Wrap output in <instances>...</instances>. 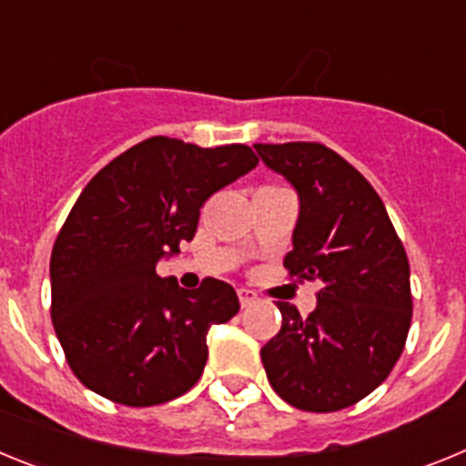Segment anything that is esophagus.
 <instances>
[{
	"instance_id": "obj_1",
	"label": "esophagus",
	"mask_w": 466,
	"mask_h": 466,
	"mask_svg": "<svg viewBox=\"0 0 466 466\" xmlns=\"http://www.w3.org/2000/svg\"><path fill=\"white\" fill-rule=\"evenodd\" d=\"M238 299H240V306L247 308V306H252V303H257L258 296L254 294L252 289H238Z\"/></svg>"
}]
</instances>
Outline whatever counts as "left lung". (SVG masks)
<instances>
[{"instance_id": "1", "label": "left lung", "mask_w": 466, "mask_h": 466, "mask_svg": "<svg viewBox=\"0 0 466 466\" xmlns=\"http://www.w3.org/2000/svg\"><path fill=\"white\" fill-rule=\"evenodd\" d=\"M254 149L299 196L284 268L322 282L308 317L279 300L282 329L261 348L263 369L296 409H348L401 357L413 312L409 258L380 196L336 151L315 142Z\"/></svg>"}]
</instances>
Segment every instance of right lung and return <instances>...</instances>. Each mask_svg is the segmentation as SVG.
Returning a JSON list of instances; mask_svg holds the SVG:
<instances>
[{
    "instance_id": "right-lung-1",
    "label": "right lung",
    "mask_w": 466,
    "mask_h": 466,
    "mask_svg": "<svg viewBox=\"0 0 466 466\" xmlns=\"http://www.w3.org/2000/svg\"><path fill=\"white\" fill-rule=\"evenodd\" d=\"M245 144L149 137L81 191L51 254V317L69 369L123 406L182 397L203 376L208 331L240 310L228 282L182 289L156 273L193 240L208 198L254 170Z\"/></svg>"
}]
</instances>
